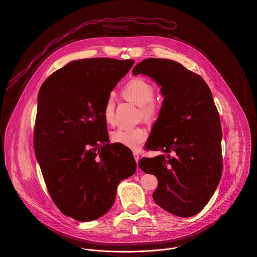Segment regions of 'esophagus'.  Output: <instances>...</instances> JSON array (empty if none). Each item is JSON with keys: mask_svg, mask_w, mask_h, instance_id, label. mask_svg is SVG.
Segmentation results:
<instances>
[{"mask_svg": "<svg viewBox=\"0 0 257 257\" xmlns=\"http://www.w3.org/2000/svg\"><path fill=\"white\" fill-rule=\"evenodd\" d=\"M134 157H135V161H136V163H137V164L139 163V161H140V154H139V152L135 151V152H134Z\"/></svg>", "mask_w": 257, "mask_h": 257, "instance_id": "esophagus-1", "label": "esophagus"}]
</instances>
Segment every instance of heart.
Instances as JSON below:
<instances>
[{
	"label": "heart",
	"instance_id": "1",
	"mask_svg": "<svg viewBox=\"0 0 257 257\" xmlns=\"http://www.w3.org/2000/svg\"><path fill=\"white\" fill-rule=\"evenodd\" d=\"M121 94L126 100L140 106V112L146 121H154L159 116L160 109L153 101L155 89L153 85L143 78H133L121 88ZM115 102L109 96L103 107L102 115L107 125L114 123ZM148 132L145 127L137 126L134 128H118L111 134V140L132 149H138L146 141Z\"/></svg>",
	"mask_w": 257,
	"mask_h": 257
}]
</instances>
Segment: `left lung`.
<instances>
[{
	"label": "left lung",
	"mask_w": 257,
	"mask_h": 257,
	"mask_svg": "<svg viewBox=\"0 0 257 257\" xmlns=\"http://www.w3.org/2000/svg\"><path fill=\"white\" fill-rule=\"evenodd\" d=\"M133 74L152 78L165 97L146 149L166 154L139 162L159 180L153 200L176 216H193L208 204L222 174V131L212 92L200 75L165 58L144 60Z\"/></svg>",
	"instance_id": "left-lung-1"
}]
</instances>
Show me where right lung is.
<instances>
[{"label":"right lung","mask_w":257,"mask_h":257,"mask_svg":"<svg viewBox=\"0 0 257 257\" xmlns=\"http://www.w3.org/2000/svg\"><path fill=\"white\" fill-rule=\"evenodd\" d=\"M135 61H74L51 74L38 93L34 148L56 207L78 221L100 218L119 182L135 174L132 151L110 144L103 107Z\"/></svg>","instance_id":"right-lung-1"}]
</instances>
